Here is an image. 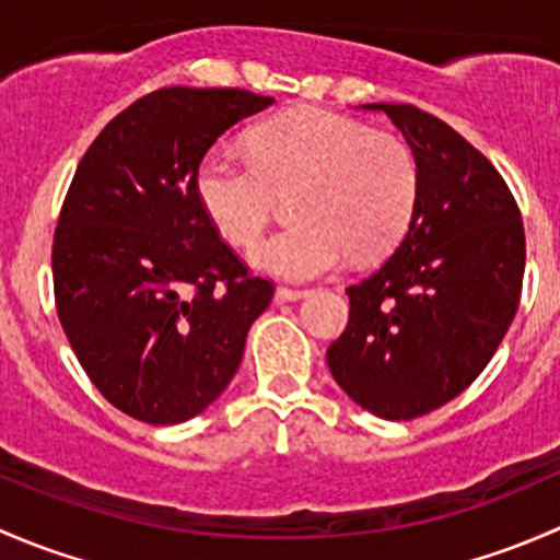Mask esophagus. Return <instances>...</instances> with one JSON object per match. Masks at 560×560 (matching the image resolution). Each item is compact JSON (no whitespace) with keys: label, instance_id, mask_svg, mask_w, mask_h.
I'll use <instances>...</instances> for the list:
<instances>
[{"label":"esophagus","instance_id":"esophagus-1","mask_svg":"<svg viewBox=\"0 0 560 560\" xmlns=\"http://www.w3.org/2000/svg\"><path fill=\"white\" fill-rule=\"evenodd\" d=\"M306 295H308L306 290H295V287H279V290H276V301L279 303L301 301V298H306Z\"/></svg>","mask_w":560,"mask_h":560}]
</instances>
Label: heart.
I'll list each match as a JSON object with an SVG mask.
<instances>
[{"instance_id":"heart-1","label":"heart","mask_w":560,"mask_h":560,"mask_svg":"<svg viewBox=\"0 0 560 560\" xmlns=\"http://www.w3.org/2000/svg\"><path fill=\"white\" fill-rule=\"evenodd\" d=\"M290 228L248 252V262L279 279L306 281L354 257H380L398 244L420 191L411 145L354 118L298 107L248 135V154L213 145L195 171V195L213 228L235 246L259 238L290 191Z\"/></svg>"}]
</instances>
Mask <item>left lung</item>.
<instances>
[{
	"mask_svg": "<svg viewBox=\"0 0 560 560\" xmlns=\"http://www.w3.org/2000/svg\"><path fill=\"white\" fill-rule=\"evenodd\" d=\"M363 110L400 129L420 191L395 252L347 290L349 325L327 365L365 411L411 420L460 395L495 354L521 303L525 235L510 186L453 127L415 105Z\"/></svg>",
	"mask_w": 560,
	"mask_h": 560,
	"instance_id": "left-lung-1",
	"label": "left lung"
}]
</instances>
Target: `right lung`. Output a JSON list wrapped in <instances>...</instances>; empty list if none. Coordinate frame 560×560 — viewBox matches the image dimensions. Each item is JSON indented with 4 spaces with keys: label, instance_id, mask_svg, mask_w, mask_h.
<instances>
[{
    "label": "right lung",
    "instance_id": "obj_1",
    "mask_svg": "<svg viewBox=\"0 0 560 560\" xmlns=\"http://www.w3.org/2000/svg\"><path fill=\"white\" fill-rule=\"evenodd\" d=\"M270 105L244 89H160L78 165L54 235L56 312L94 387L135 420L206 411L270 306L273 284L248 276L195 195L200 156Z\"/></svg>",
    "mask_w": 560,
    "mask_h": 560
}]
</instances>
